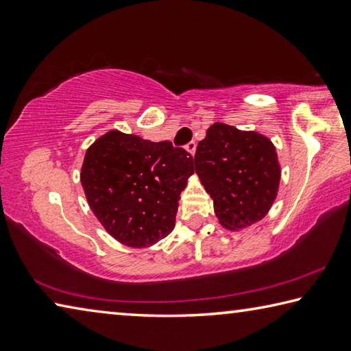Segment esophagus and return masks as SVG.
Segmentation results:
<instances>
[{
  "instance_id": "esophagus-1",
  "label": "esophagus",
  "mask_w": 351,
  "mask_h": 351,
  "mask_svg": "<svg viewBox=\"0 0 351 351\" xmlns=\"http://www.w3.org/2000/svg\"><path fill=\"white\" fill-rule=\"evenodd\" d=\"M186 150L190 153V154H195V150H197V144H195V141H190L189 144L186 145Z\"/></svg>"
}]
</instances>
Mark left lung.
<instances>
[{
    "label": "left lung",
    "instance_id": "1",
    "mask_svg": "<svg viewBox=\"0 0 351 351\" xmlns=\"http://www.w3.org/2000/svg\"><path fill=\"white\" fill-rule=\"evenodd\" d=\"M195 171L213 199L219 224L239 230L269 212L280 182L276 147L257 132L215 122L198 142Z\"/></svg>",
    "mask_w": 351,
    "mask_h": 351
}]
</instances>
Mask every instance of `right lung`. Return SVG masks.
Wrapping results in <instances>:
<instances>
[{"label": "right lung", "instance_id": "right-lung-1", "mask_svg": "<svg viewBox=\"0 0 351 351\" xmlns=\"http://www.w3.org/2000/svg\"><path fill=\"white\" fill-rule=\"evenodd\" d=\"M193 158L171 142L111 130L88 148L80 181L91 210L112 239L147 247L175 228Z\"/></svg>", "mask_w": 351, "mask_h": 351}]
</instances>
